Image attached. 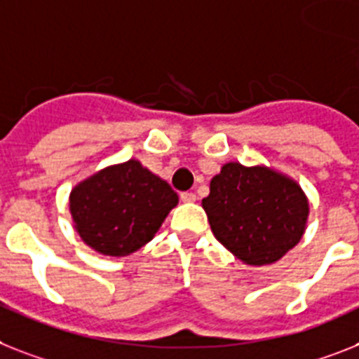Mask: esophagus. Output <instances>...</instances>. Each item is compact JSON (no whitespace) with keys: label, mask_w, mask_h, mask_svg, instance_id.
Masks as SVG:
<instances>
[{"label":"esophagus","mask_w":359,"mask_h":359,"mask_svg":"<svg viewBox=\"0 0 359 359\" xmlns=\"http://www.w3.org/2000/svg\"><path fill=\"white\" fill-rule=\"evenodd\" d=\"M180 198H182V201H185V203L196 201V194H194V192H182V194H180Z\"/></svg>","instance_id":"obj_1"}]
</instances>
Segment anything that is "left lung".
Returning a JSON list of instances; mask_svg holds the SVG:
<instances>
[{
  "label": "left lung",
  "instance_id": "8db88e82",
  "mask_svg": "<svg viewBox=\"0 0 359 359\" xmlns=\"http://www.w3.org/2000/svg\"><path fill=\"white\" fill-rule=\"evenodd\" d=\"M216 240L245 264H273L297 245L308 200L290 177L266 167L227 163L203 198Z\"/></svg>",
  "mask_w": 359,
  "mask_h": 359
}]
</instances>
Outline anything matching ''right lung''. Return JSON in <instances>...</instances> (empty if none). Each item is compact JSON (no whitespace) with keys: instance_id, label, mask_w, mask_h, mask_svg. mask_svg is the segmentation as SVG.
<instances>
[{"instance_id":"add662e5","label":"right lung","mask_w":359,"mask_h":359,"mask_svg":"<svg viewBox=\"0 0 359 359\" xmlns=\"http://www.w3.org/2000/svg\"><path fill=\"white\" fill-rule=\"evenodd\" d=\"M176 205L172 187L135 159L93 174L69 198L80 238L109 257L141 250Z\"/></svg>"}]
</instances>
